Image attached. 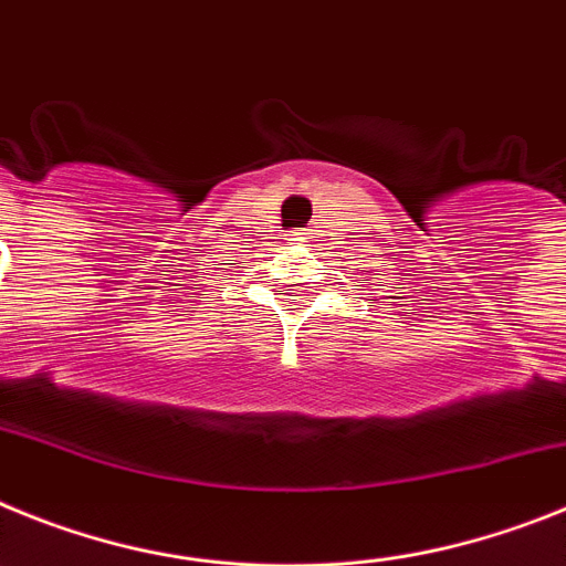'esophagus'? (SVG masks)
<instances>
[{"label": "esophagus", "mask_w": 566, "mask_h": 566, "mask_svg": "<svg viewBox=\"0 0 566 566\" xmlns=\"http://www.w3.org/2000/svg\"><path fill=\"white\" fill-rule=\"evenodd\" d=\"M290 242L293 244H307L311 242V233H304V230H290Z\"/></svg>", "instance_id": "esophagus-1"}]
</instances>
